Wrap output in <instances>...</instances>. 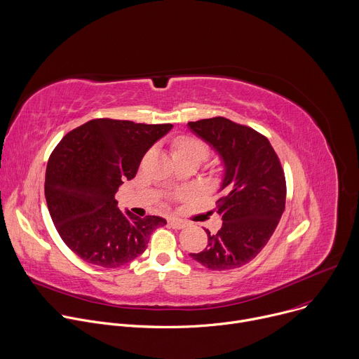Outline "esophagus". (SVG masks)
<instances>
[{"instance_id": "esophagus-1", "label": "esophagus", "mask_w": 359, "mask_h": 359, "mask_svg": "<svg viewBox=\"0 0 359 359\" xmlns=\"http://www.w3.org/2000/svg\"><path fill=\"white\" fill-rule=\"evenodd\" d=\"M169 224L173 227V229H184L187 226V223L184 220H180L177 217H170L169 219Z\"/></svg>"}]
</instances>
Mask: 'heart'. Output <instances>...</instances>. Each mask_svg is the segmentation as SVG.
Returning a JSON list of instances; mask_svg holds the SVG:
<instances>
[{"instance_id": "obj_1", "label": "heart", "mask_w": 359, "mask_h": 359, "mask_svg": "<svg viewBox=\"0 0 359 359\" xmlns=\"http://www.w3.org/2000/svg\"><path fill=\"white\" fill-rule=\"evenodd\" d=\"M175 155H194L203 161L209 155V146L201 139L193 136H182L175 142Z\"/></svg>"}]
</instances>
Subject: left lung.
Returning a JSON list of instances; mask_svg holds the SVG:
<instances>
[{
	"label": "left lung",
	"mask_w": 359,
	"mask_h": 359,
	"mask_svg": "<svg viewBox=\"0 0 359 359\" xmlns=\"http://www.w3.org/2000/svg\"><path fill=\"white\" fill-rule=\"evenodd\" d=\"M223 158L226 175L216 209L223 220L208 247L190 257L209 270H231L251 262L273 236L285 208L287 184L269 139L250 126L216 116L189 122Z\"/></svg>",
	"instance_id": "1"
}]
</instances>
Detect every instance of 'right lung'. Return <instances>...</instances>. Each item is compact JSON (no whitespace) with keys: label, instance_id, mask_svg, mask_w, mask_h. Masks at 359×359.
Segmentation results:
<instances>
[{"label":"right lung","instance_id":"add662e5","mask_svg":"<svg viewBox=\"0 0 359 359\" xmlns=\"http://www.w3.org/2000/svg\"><path fill=\"white\" fill-rule=\"evenodd\" d=\"M172 126L93 119L68 132L50 153L45 173L48 210L64 243L83 262L121 267L146 250L153 230L166 224L159 216L122 213L115 194Z\"/></svg>","mask_w":359,"mask_h":359}]
</instances>
